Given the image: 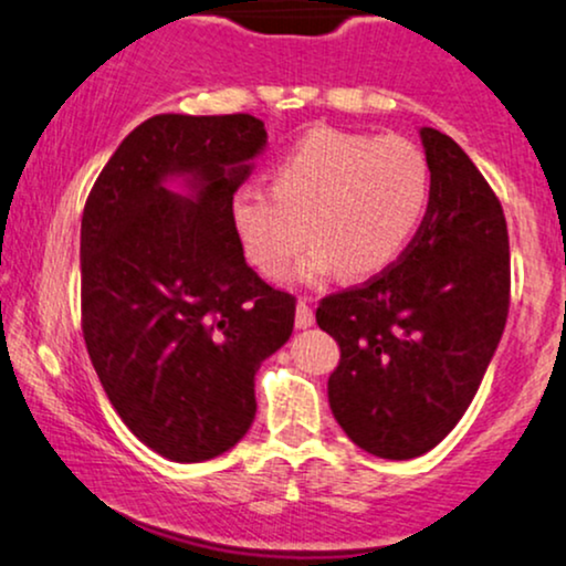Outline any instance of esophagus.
Listing matches in <instances>:
<instances>
[{
	"mask_svg": "<svg viewBox=\"0 0 566 566\" xmlns=\"http://www.w3.org/2000/svg\"><path fill=\"white\" fill-rule=\"evenodd\" d=\"M295 324H297V329H308V326H313V311H311V305L305 303V297H301V301H297Z\"/></svg>",
	"mask_w": 566,
	"mask_h": 566,
	"instance_id": "obj_1",
	"label": "esophagus"
}]
</instances>
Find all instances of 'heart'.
I'll return each instance as SVG.
<instances>
[{"label": "heart", "mask_w": 566, "mask_h": 566, "mask_svg": "<svg viewBox=\"0 0 566 566\" xmlns=\"http://www.w3.org/2000/svg\"><path fill=\"white\" fill-rule=\"evenodd\" d=\"M271 196L240 187L231 200L242 253L279 279L308 240L297 274L366 279L395 263L424 221L432 192L427 155L403 136L343 128L303 134L271 171Z\"/></svg>", "instance_id": "1"}]
</instances>
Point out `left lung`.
Masks as SVG:
<instances>
[{"instance_id": "obj_1", "label": "left lung", "mask_w": 566, "mask_h": 566, "mask_svg": "<svg viewBox=\"0 0 566 566\" xmlns=\"http://www.w3.org/2000/svg\"><path fill=\"white\" fill-rule=\"evenodd\" d=\"M432 192L398 261L326 295L316 322L339 345L329 406L379 459H417L459 424L509 316V231L501 200L451 136L421 128Z\"/></svg>"}]
</instances>
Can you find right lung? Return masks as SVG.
I'll return each mask as SVG.
<instances>
[{
  "label": "right lung",
  "instance_id": "obj_1",
  "mask_svg": "<svg viewBox=\"0 0 566 566\" xmlns=\"http://www.w3.org/2000/svg\"><path fill=\"white\" fill-rule=\"evenodd\" d=\"M255 115L163 113L102 168L81 218V329L107 398L155 453L221 455L255 419V371L295 297L244 263L231 200L265 147ZM187 178L193 195L167 192Z\"/></svg>",
  "mask_w": 566,
  "mask_h": 566
}]
</instances>
